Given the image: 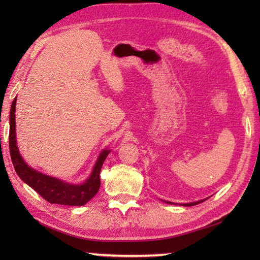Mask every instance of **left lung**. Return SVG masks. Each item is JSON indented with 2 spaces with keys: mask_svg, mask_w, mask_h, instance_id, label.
Listing matches in <instances>:
<instances>
[{
  "mask_svg": "<svg viewBox=\"0 0 260 260\" xmlns=\"http://www.w3.org/2000/svg\"><path fill=\"white\" fill-rule=\"evenodd\" d=\"M205 200H206V199H205ZM205 200H201V201L191 202V203H184V204H180V205H183V206H192V205H196V204H200V203H202V202H204ZM162 202H165V203H167V204H173L172 202H166V201H162Z\"/></svg>",
  "mask_w": 260,
  "mask_h": 260,
  "instance_id": "obj_1",
  "label": "left lung"
}]
</instances>
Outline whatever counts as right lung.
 I'll return each instance as SVG.
<instances>
[{"label": "right lung", "mask_w": 260, "mask_h": 260, "mask_svg": "<svg viewBox=\"0 0 260 260\" xmlns=\"http://www.w3.org/2000/svg\"><path fill=\"white\" fill-rule=\"evenodd\" d=\"M16 102L14 100L10 109V132H9V147H10L11 160L14 164L16 173L33 188L39 195L42 196L46 201L51 204L81 206L85 205L98 193L101 180L100 172L102 165L108 157L110 149H103L95 161L93 170L85 181L82 183H70L58 178L50 177L45 173L39 172L33 167L28 166L21 157L16 140Z\"/></svg>", "instance_id": "right-lung-1"}]
</instances>
